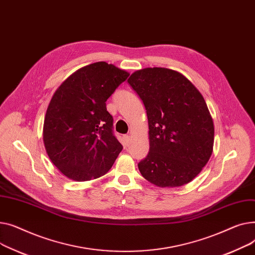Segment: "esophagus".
<instances>
[{"instance_id":"obj_1","label":"esophagus","mask_w":255,"mask_h":255,"mask_svg":"<svg viewBox=\"0 0 255 255\" xmlns=\"http://www.w3.org/2000/svg\"><path fill=\"white\" fill-rule=\"evenodd\" d=\"M125 139H126L127 143L128 144V143H129V141H130V136H126V137H125Z\"/></svg>"}]
</instances>
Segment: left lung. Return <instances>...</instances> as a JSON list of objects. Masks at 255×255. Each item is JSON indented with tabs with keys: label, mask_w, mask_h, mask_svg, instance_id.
Masks as SVG:
<instances>
[{
	"label": "left lung",
	"mask_w": 255,
	"mask_h": 255,
	"mask_svg": "<svg viewBox=\"0 0 255 255\" xmlns=\"http://www.w3.org/2000/svg\"><path fill=\"white\" fill-rule=\"evenodd\" d=\"M128 82L144 103L149 152L138 163L158 187H179L196 178L211 157L214 124L204 97L183 74L167 68L133 72Z\"/></svg>",
	"instance_id": "obj_1"
}]
</instances>
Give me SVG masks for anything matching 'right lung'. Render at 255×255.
<instances>
[{
    "label": "right lung",
    "mask_w": 255,
    "mask_h": 255,
    "mask_svg": "<svg viewBox=\"0 0 255 255\" xmlns=\"http://www.w3.org/2000/svg\"><path fill=\"white\" fill-rule=\"evenodd\" d=\"M129 73L106 62L82 67L53 94L45 114L43 143L52 163L74 181L106 174L123 145L113 136L106 101Z\"/></svg>",
    "instance_id": "right-lung-1"
}]
</instances>
